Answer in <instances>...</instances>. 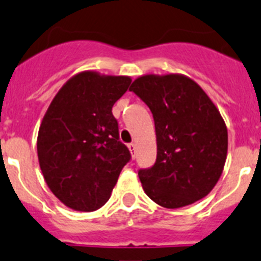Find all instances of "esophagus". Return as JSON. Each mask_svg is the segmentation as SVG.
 <instances>
[{
    "label": "esophagus",
    "mask_w": 261,
    "mask_h": 261,
    "mask_svg": "<svg viewBox=\"0 0 261 261\" xmlns=\"http://www.w3.org/2000/svg\"><path fill=\"white\" fill-rule=\"evenodd\" d=\"M128 148H129V151H130V153H132L133 158H135L136 156V145L135 143H129Z\"/></svg>",
    "instance_id": "obj_1"
}]
</instances>
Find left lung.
<instances>
[{
  "mask_svg": "<svg viewBox=\"0 0 261 261\" xmlns=\"http://www.w3.org/2000/svg\"><path fill=\"white\" fill-rule=\"evenodd\" d=\"M129 91L148 106L155 121L156 161L138 172L146 195L168 209L205 197L227 159V126L217 106L182 74L140 76Z\"/></svg>",
  "mask_w": 261,
  "mask_h": 261,
  "instance_id": "left-lung-1",
  "label": "left lung"
}]
</instances>
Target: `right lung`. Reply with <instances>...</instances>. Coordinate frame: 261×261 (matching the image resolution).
I'll list each match as a JSON object with an SVG mask.
<instances>
[{"mask_svg": "<svg viewBox=\"0 0 261 261\" xmlns=\"http://www.w3.org/2000/svg\"><path fill=\"white\" fill-rule=\"evenodd\" d=\"M130 82L83 71L61 87L44 114L37 140L39 166L52 193L70 209L95 212L105 205L130 160L111 111Z\"/></svg>", "mask_w": 261, "mask_h": 261, "instance_id": "add662e5", "label": "right lung"}]
</instances>
